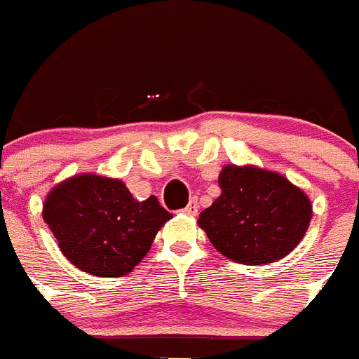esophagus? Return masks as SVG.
Segmentation results:
<instances>
[{"mask_svg":"<svg viewBox=\"0 0 359 359\" xmlns=\"http://www.w3.org/2000/svg\"><path fill=\"white\" fill-rule=\"evenodd\" d=\"M198 208H199L198 199L192 198L189 203H187V207L183 208V214H185V215H196V214H198Z\"/></svg>","mask_w":359,"mask_h":359,"instance_id":"esophagus-1","label":"esophagus"}]
</instances>
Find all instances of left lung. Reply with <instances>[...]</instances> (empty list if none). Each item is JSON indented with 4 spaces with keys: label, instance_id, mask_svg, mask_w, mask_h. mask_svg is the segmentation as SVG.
<instances>
[{
    "label": "left lung",
    "instance_id": "obj_1",
    "mask_svg": "<svg viewBox=\"0 0 359 359\" xmlns=\"http://www.w3.org/2000/svg\"><path fill=\"white\" fill-rule=\"evenodd\" d=\"M221 196L199 214L217 252L248 266L277 262L304 239L313 205L286 176L255 165H224Z\"/></svg>",
    "mask_w": 359,
    "mask_h": 359
}]
</instances>
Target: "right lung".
Masks as SVG:
<instances>
[{
	"mask_svg": "<svg viewBox=\"0 0 359 359\" xmlns=\"http://www.w3.org/2000/svg\"><path fill=\"white\" fill-rule=\"evenodd\" d=\"M170 217L154 196L138 201L118 177L90 172L57 183L43 203L62 255L95 277L131 273Z\"/></svg>",
	"mask_w": 359,
	"mask_h": 359,
	"instance_id": "right-lung-1",
	"label": "right lung"
}]
</instances>
